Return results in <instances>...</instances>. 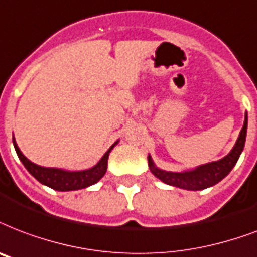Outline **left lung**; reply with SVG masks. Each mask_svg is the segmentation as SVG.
<instances>
[{"mask_svg":"<svg viewBox=\"0 0 257 257\" xmlns=\"http://www.w3.org/2000/svg\"><path fill=\"white\" fill-rule=\"evenodd\" d=\"M246 128H248V115L245 113L244 125H242L237 140H236V144L222 159L202 164V166H198L193 170H187V171L174 172L156 167L151 155H148V166H150L151 172L166 185L183 190H190V191H198V190L207 189V187L217 185L232 171V168L237 163L238 158L245 146Z\"/></svg>","mask_w":257,"mask_h":257,"instance_id":"8db88e82","label":"left lung"}]
</instances>
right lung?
<instances>
[{"label":"right lung","mask_w":257,"mask_h":257,"mask_svg":"<svg viewBox=\"0 0 257 257\" xmlns=\"http://www.w3.org/2000/svg\"><path fill=\"white\" fill-rule=\"evenodd\" d=\"M117 143L118 142H115L105 152V155L101 158V160L91 168L82 170V171H68V170H63V168L43 167V166L32 163L20 151L19 146H17V143L15 140V136H13V146H15L16 154L19 156V159L21 160V163L24 164V167L28 170L29 174L33 178H36L37 181L40 182L42 185L48 186L51 189L58 190V191H74V190L86 189L89 186L95 185L106 174L109 154L117 146Z\"/></svg>","instance_id":"right-lung-1"}]
</instances>
